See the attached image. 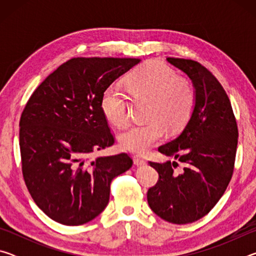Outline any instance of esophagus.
<instances>
[{"label":"esophagus","mask_w":256,"mask_h":256,"mask_svg":"<svg viewBox=\"0 0 256 256\" xmlns=\"http://www.w3.org/2000/svg\"><path fill=\"white\" fill-rule=\"evenodd\" d=\"M133 162L134 164H136V166H144V164H146V160L144 158H141L140 156H134Z\"/></svg>","instance_id":"esophagus-1"}]
</instances>
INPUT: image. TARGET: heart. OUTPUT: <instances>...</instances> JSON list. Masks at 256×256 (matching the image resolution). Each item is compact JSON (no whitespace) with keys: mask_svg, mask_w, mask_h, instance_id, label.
I'll return each mask as SVG.
<instances>
[{"mask_svg":"<svg viewBox=\"0 0 256 256\" xmlns=\"http://www.w3.org/2000/svg\"><path fill=\"white\" fill-rule=\"evenodd\" d=\"M128 92L136 99L149 100L146 110L148 122L134 124L120 134L123 149L146 154L162 140L164 128L176 132L184 126L192 115L196 92L188 80L178 78L166 64L151 60L136 68L126 79ZM102 110L108 120L123 126L130 120V98L122 86L112 84L104 92Z\"/></svg>","mask_w":256,"mask_h":256,"instance_id":"obj_1","label":"heart"}]
</instances>
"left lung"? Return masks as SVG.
Wrapping results in <instances>:
<instances>
[{
    "label": "left lung",
    "instance_id": "8db88e82",
    "mask_svg": "<svg viewBox=\"0 0 256 256\" xmlns=\"http://www.w3.org/2000/svg\"><path fill=\"white\" fill-rule=\"evenodd\" d=\"M188 74L196 92L192 115L180 134L158 150L176 162H149L159 180L146 193L149 206L168 222L185 224L209 214L232 180L238 128L232 104L216 78L196 60L167 58Z\"/></svg>",
    "mask_w": 256,
    "mask_h": 256
}]
</instances>
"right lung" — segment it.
<instances>
[{"mask_svg": "<svg viewBox=\"0 0 256 256\" xmlns=\"http://www.w3.org/2000/svg\"><path fill=\"white\" fill-rule=\"evenodd\" d=\"M141 60L74 58L38 86L21 114L19 144L30 196L54 222L79 226L102 214L128 154L90 157L114 144L102 110L108 86Z\"/></svg>", "mask_w": 256, "mask_h": 256, "instance_id": "1", "label": "right lung"}]
</instances>
